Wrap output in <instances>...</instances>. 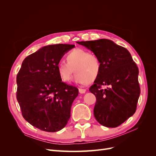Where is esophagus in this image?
I'll use <instances>...</instances> for the list:
<instances>
[{"instance_id": "obj_1", "label": "esophagus", "mask_w": 156, "mask_h": 156, "mask_svg": "<svg viewBox=\"0 0 156 156\" xmlns=\"http://www.w3.org/2000/svg\"><path fill=\"white\" fill-rule=\"evenodd\" d=\"M79 92L81 93V94H84L86 92V89H84V88H79Z\"/></svg>"}]
</instances>
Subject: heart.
<instances>
[{
    "mask_svg": "<svg viewBox=\"0 0 156 156\" xmlns=\"http://www.w3.org/2000/svg\"><path fill=\"white\" fill-rule=\"evenodd\" d=\"M66 62L61 60L58 63L57 70L64 82L70 81L73 73L76 72L73 80L75 83L85 84L99 77L101 64L98 56L90 53L82 49H75L66 55Z\"/></svg>",
    "mask_w": 156,
    "mask_h": 156,
    "instance_id": "heart-1",
    "label": "heart"
}]
</instances>
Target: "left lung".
Here are the masks:
<instances>
[{"label":"left lung","mask_w":156,"mask_h":156,"mask_svg":"<svg viewBox=\"0 0 156 156\" xmlns=\"http://www.w3.org/2000/svg\"><path fill=\"white\" fill-rule=\"evenodd\" d=\"M100 58L101 69L89 90L95 95L94 115L103 126L116 127L133 115L140 96L139 69L129 52L107 39L77 41ZM102 85L109 87L102 89Z\"/></svg>","instance_id":"left-lung-1"}]
</instances>
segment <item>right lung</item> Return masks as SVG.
Here are the masks:
<instances>
[{
	"mask_svg": "<svg viewBox=\"0 0 156 156\" xmlns=\"http://www.w3.org/2000/svg\"><path fill=\"white\" fill-rule=\"evenodd\" d=\"M75 45L44 46L23 61L17 75L16 97L23 118L42 131L56 132L67 124L77 88L62 82L57 65Z\"/></svg>",
	"mask_w": 156,
	"mask_h": 156,
	"instance_id": "1",
	"label": "right lung"
}]
</instances>
